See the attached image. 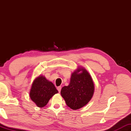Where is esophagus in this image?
Masks as SVG:
<instances>
[{
    "label": "esophagus",
    "mask_w": 131,
    "mask_h": 131,
    "mask_svg": "<svg viewBox=\"0 0 131 131\" xmlns=\"http://www.w3.org/2000/svg\"><path fill=\"white\" fill-rule=\"evenodd\" d=\"M57 90H58L59 92L60 93V91H61V86H59V87H58V88H57Z\"/></svg>",
    "instance_id": "esophagus-1"
}]
</instances>
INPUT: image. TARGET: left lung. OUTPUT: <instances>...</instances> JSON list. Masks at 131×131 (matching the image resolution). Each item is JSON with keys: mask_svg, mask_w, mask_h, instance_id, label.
<instances>
[{"mask_svg": "<svg viewBox=\"0 0 131 131\" xmlns=\"http://www.w3.org/2000/svg\"><path fill=\"white\" fill-rule=\"evenodd\" d=\"M94 91L95 85L91 76L86 69L80 66L72 73L69 85L61 89V95L67 105L77 110L90 102Z\"/></svg>", "mask_w": 131, "mask_h": 131, "instance_id": "8db88e82", "label": "left lung"}]
</instances>
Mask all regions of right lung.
Segmentation results:
<instances>
[{"mask_svg": "<svg viewBox=\"0 0 131 131\" xmlns=\"http://www.w3.org/2000/svg\"><path fill=\"white\" fill-rule=\"evenodd\" d=\"M57 93L58 91L52 82L47 80L44 76L40 75L33 81L29 96L37 106L42 108Z\"/></svg>", "mask_w": 131, "mask_h": 131, "instance_id": "right-lung-1", "label": "right lung"}]
</instances>
